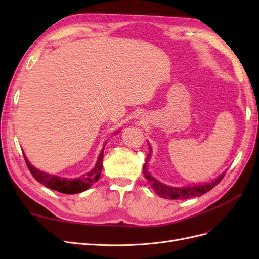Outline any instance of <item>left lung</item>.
<instances>
[{"instance_id": "1", "label": "left lung", "mask_w": 259, "mask_h": 259, "mask_svg": "<svg viewBox=\"0 0 259 259\" xmlns=\"http://www.w3.org/2000/svg\"><path fill=\"white\" fill-rule=\"evenodd\" d=\"M149 149H150V152H151V147L150 146H149ZM149 158H150V153L147 154V160L144 164L143 173L145 175V178L148 180L149 185H150L152 189L155 191V193L159 194L161 198H164V199H171V200L180 199V200H182V199H189V198H193V197H201V195L208 192L209 190L213 189V188L216 185L221 183V180L224 178V176L226 174V173H224L223 175H221L218 178H216L214 182L208 183V184H204V185L186 187V188L169 187V186H166L164 184H161L155 178H153L150 173H149L148 167H147Z\"/></svg>"}]
</instances>
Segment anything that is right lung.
Here are the masks:
<instances>
[{
    "label": "right lung",
    "mask_w": 259,
    "mask_h": 259,
    "mask_svg": "<svg viewBox=\"0 0 259 259\" xmlns=\"http://www.w3.org/2000/svg\"><path fill=\"white\" fill-rule=\"evenodd\" d=\"M105 146H106V144L104 145L103 150H101V152L99 154V158L97 160L95 167H94L91 171H89V173H86L85 175H83L79 178H73V179H67V178H62V177L44 173V171H41L40 169H37L34 166L31 165L25 156V154H23V156H25V161H26V164L30 170L31 175H32L38 183L44 185L45 187L50 188V189L55 190V191L66 193V194H75V193H80L86 189H89V188L93 184H95L99 179L101 169H103V159H104Z\"/></svg>",
    "instance_id": "1"
}]
</instances>
